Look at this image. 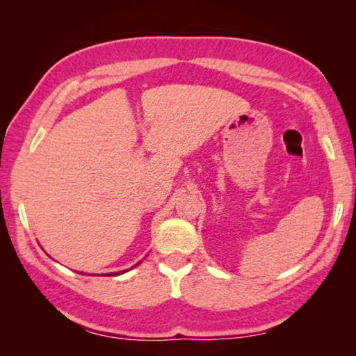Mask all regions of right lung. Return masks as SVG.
Returning a JSON list of instances; mask_svg holds the SVG:
<instances>
[{
  "mask_svg": "<svg viewBox=\"0 0 356 356\" xmlns=\"http://www.w3.org/2000/svg\"><path fill=\"white\" fill-rule=\"evenodd\" d=\"M138 264H140V262H138ZM136 264V265H138ZM136 265H135V267H136ZM124 272H125V270H124ZM124 272H116V273H111V276H118V275H122ZM108 276H110V275H108Z\"/></svg>",
  "mask_w": 356,
  "mask_h": 356,
  "instance_id": "1",
  "label": "right lung"
}]
</instances>
